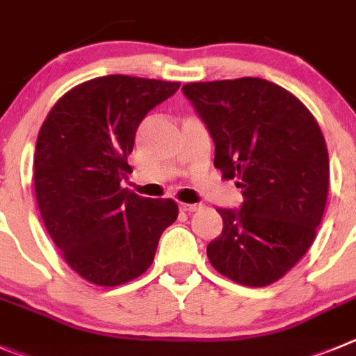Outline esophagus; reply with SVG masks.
Here are the masks:
<instances>
[{
    "label": "esophagus",
    "mask_w": 356,
    "mask_h": 356,
    "mask_svg": "<svg viewBox=\"0 0 356 356\" xmlns=\"http://www.w3.org/2000/svg\"><path fill=\"white\" fill-rule=\"evenodd\" d=\"M202 207V204H181V209L186 211V213H195Z\"/></svg>",
    "instance_id": "1"
}]
</instances>
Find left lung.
<instances>
[{
	"instance_id": "obj_1",
	"label": "left lung",
	"mask_w": 356,
	"mask_h": 356,
	"mask_svg": "<svg viewBox=\"0 0 356 356\" xmlns=\"http://www.w3.org/2000/svg\"><path fill=\"white\" fill-rule=\"evenodd\" d=\"M214 142V166L238 179L241 209H218L223 230L207 245L218 273L270 286L316 238L330 163L318 120L296 95L261 78L182 86Z\"/></svg>"
}]
</instances>
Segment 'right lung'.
<instances>
[{
  "label": "right lung",
  "instance_id": "add662e5",
  "mask_svg": "<svg viewBox=\"0 0 356 356\" xmlns=\"http://www.w3.org/2000/svg\"><path fill=\"white\" fill-rule=\"evenodd\" d=\"M181 83L111 74L74 86L38 131L37 204L67 264L95 286L115 287L149 270L163 230L177 220L172 198L120 188L145 115Z\"/></svg>",
  "mask_w": 356,
  "mask_h": 356
}]
</instances>
